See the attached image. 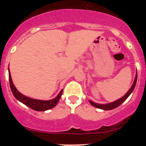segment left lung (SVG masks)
Masks as SVG:
<instances>
[{
	"instance_id": "8db88e82",
	"label": "left lung",
	"mask_w": 146,
	"mask_h": 146,
	"mask_svg": "<svg viewBox=\"0 0 146 146\" xmlns=\"http://www.w3.org/2000/svg\"><path fill=\"white\" fill-rule=\"evenodd\" d=\"M137 78V74L136 73V75H135V81H134L133 84H132L131 87L130 88V89L128 91V92L126 93V94H125L123 97H121V99H118V100H116V101H115V102H111V103H108V104H97V103H95L92 101H89V102H90V103L92 104L93 106L95 107V108H99V109L104 110H113V109H115V108H118L119 105H121V104H122V103H123V102H124L125 100L127 99V98L129 97V96L130 94H131V92L133 91V90L135 89V86H136Z\"/></svg>"
}]
</instances>
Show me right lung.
Instances as JSON below:
<instances>
[{
	"label": "right lung",
	"mask_w": 146,
	"mask_h": 146,
	"mask_svg": "<svg viewBox=\"0 0 146 146\" xmlns=\"http://www.w3.org/2000/svg\"><path fill=\"white\" fill-rule=\"evenodd\" d=\"M9 79L10 88H11V92H12L14 96L17 99L18 101H20V102L23 103L26 106L29 107L30 108L36 111H45V110H50L51 108H54L57 104V103L58 102L59 99H60V96H61L62 93H63V90H61L60 92L58 94V96L55 99H50V100H48V101L31 99V98L24 96L23 94H22L21 93H20L17 91V89L15 88V85L13 84L9 69Z\"/></svg>",
	"instance_id": "add662e5"
}]
</instances>
